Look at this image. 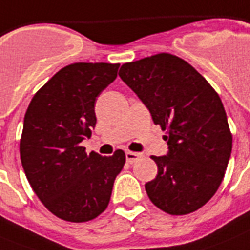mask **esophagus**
I'll use <instances>...</instances> for the list:
<instances>
[{
	"label": "esophagus",
	"mask_w": 250,
	"mask_h": 250,
	"mask_svg": "<svg viewBox=\"0 0 250 250\" xmlns=\"http://www.w3.org/2000/svg\"><path fill=\"white\" fill-rule=\"evenodd\" d=\"M125 155H126V161L129 164L137 163L138 160H141L142 157H143V155H142V153H139V152H130V151H127V152L125 153Z\"/></svg>",
	"instance_id": "34e87169"
}]
</instances>
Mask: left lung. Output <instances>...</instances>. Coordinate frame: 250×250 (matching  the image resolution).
<instances>
[{"label":"left lung","instance_id":"obj_1","mask_svg":"<svg viewBox=\"0 0 250 250\" xmlns=\"http://www.w3.org/2000/svg\"><path fill=\"white\" fill-rule=\"evenodd\" d=\"M119 76L153 124L167 130V153L152 156L159 171L145 186L149 200L171 215L197 210L217 192L232 149L221 98L192 65L171 54L125 63Z\"/></svg>","mask_w":250,"mask_h":250}]
</instances>
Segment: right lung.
<instances>
[{"label":"right lung","instance_id":"right-lung-1","mask_svg":"<svg viewBox=\"0 0 250 250\" xmlns=\"http://www.w3.org/2000/svg\"><path fill=\"white\" fill-rule=\"evenodd\" d=\"M120 64L75 63L57 72L28 105L21 159L29 185L54 215L86 222L108 207L125 153L87 155L81 142L97 124L95 101Z\"/></svg>","mask_w":250,"mask_h":250}]
</instances>
